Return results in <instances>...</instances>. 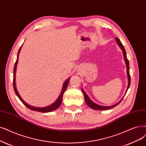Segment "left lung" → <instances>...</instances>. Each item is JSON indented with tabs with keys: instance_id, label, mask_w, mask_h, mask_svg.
Listing matches in <instances>:
<instances>
[{
	"instance_id": "left-lung-1",
	"label": "left lung",
	"mask_w": 146,
	"mask_h": 146,
	"mask_svg": "<svg viewBox=\"0 0 146 146\" xmlns=\"http://www.w3.org/2000/svg\"><path fill=\"white\" fill-rule=\"evenodd\" d=\"M115 39L117 42L118 45L120 46V47L121 48V50H123V56H124V58H125V61L126 62V67H127V78H128V86H127V88L126 90V92L128 90V88L130 87V84H131V76H130V74H129V62L128 59L127 58V56H126V53L125 49V47H124L123 45L122 44L121 42L120 41V39L118 38H115ZM82 91L83 93V94L84 96V99L85 100L86 104H87V105L90 107L91 108H92L93 110H110L111 108H113L116 106L117 105H118L119 104L120 102H121V100H123V98H122L121 99V100L119 101V102H118L117 104L114 105H112V106H101V105H99L98 104H96L93 101H91L90 100V99L88 98V96H87V94L85 93V92L84 91V90L82 88Z\"/></svg>"
}]
</instances>
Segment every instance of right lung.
<instances>
[{"instance_id":"add662e5","label":"right lung","mask_w":146,"mask_h":146,"mask_svg":"<svg viewBox=\"0 0 146 146\" xmlns=\"http://www.w3.org/2000/svg\"><path fill=\"white\" fill-rule=\"evenodd\" d=\"M21 46L20 47V48H19V52H18V54H17V60H16V62L15 63V65H14V77H13V87H14V91L15 93L16 94V95L17 96L18 98H19V99L20 100V101L22 102V103L27 107L28 108L32 110V111H38V112H51V111H55L56 110V109H58V108L59 107V106L61 105V103H62V97H63V94L65 92V91H66V90L67 89V86L68 85V83H69V81H70V78L67 79L66 81H65V82L63 84V86H62V91L61 92V94L60 95H59V96L58 97V99L56 100L55 102H54V103L52 105H50V106H46V107H42V108H38V107H34V106H32L29 105H28V104H26V102L22 99V98H21L19 93H18V91L17 90V88H16V85H15V71H16V67H17V62H18V59H19V54L20 53V51L21 50Z\"/></svg>"}]
</instances>
